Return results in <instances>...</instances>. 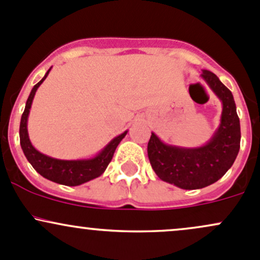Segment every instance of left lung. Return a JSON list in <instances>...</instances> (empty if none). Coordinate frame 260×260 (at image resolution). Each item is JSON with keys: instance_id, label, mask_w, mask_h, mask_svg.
I'll use <instances>...</instances> for the list:
<instances>
[{"instance_id": "left-lung-1", "label": "left lung", "mask_w": 260, "mask_h": 260, "mask_svg": "<svg viewBox=\"0 0 260 260\" xmlns=\"http://www.w3.org/2000/svg\"><path fill=\"white\" fill-rule=\"evenodd\" d=\"M201 77L222 102L220 124L207 144L186 149L165 144L151 133L147 156L155 174L183 189H197L217 182L231 169L241 147V124L231 90L216 74L203 71Z\"/></svg>"}]
</instances>
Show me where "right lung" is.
<instances>
[{"label": "right lung", "mask_w": 260, "mask_h": 260, "mask_svg": "<svg viewBox=\"0 0 260 260\" xmlns=\"http://www.w3.org/2000/svg\"><path fill=\"white\" fill-rule=\"evenodd\" d=\"M49 72H51V69H48V72L42 78L41 82H38L37 84L33 86L28 99H27L26 108H24L23 114H22L21 124H19L21 147L27 160L33 166V169L41 176H43L44 178L53 181L55 183H60V185L79 186L103 175V172L107 170L108 165L110 164L116 147H118L120 141L125 138L127 131H124L121 135L114 138L102 151L98 153L95 157L86 158V160H58V158L49 157V156L36 150L29 141L27 120H28L29 109L30 105H32L36 91H37L38 86L46 79Z\"/></svg>", "instance_id": "right-lung-1"}]
</instances>
